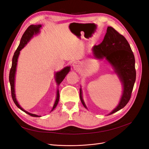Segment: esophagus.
<instances>
[{
  "label": "esophagus",
  "instance_id": "obj_1",
  "mask_svg": "<svg viewBox=\"0 0 149 149\" xmlns=\"http://www.w3.org/2000/svg\"><path fill=\"white\" fill-rule=\"evenodd\" d=\"M73 68L74 69H77L78 68V66H79V63L78 62H74L73 63Z\"/></svg>",
  "mask_w": 149,
  "mask_h": 149
}]
</instances>
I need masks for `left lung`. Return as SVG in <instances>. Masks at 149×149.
Masks as SVG:
<instances>
[{
  "instance_id": "8db88e82",
  "label": "left lung",
  "mask_w": 149,
  "mask_h": 149,
  "mask_svg": "<svg viewBox=\"0 0 149 149\" xmlns=\"http://www.w3.org/2000/svg\"><path fill=\"white\" fill-rule=\"evenodd\" d=\"M93 55L99 59H106L114 66L123 84V94L120 102L109 114L119 111L125 106L131 97V94L136 81V71L135 58L127 40L112 26H108L103 41L93 48ZM79 97L84 107L86 108L82 97L80 89Z\"/></svg>"
}]
</instances>
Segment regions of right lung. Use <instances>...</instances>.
Segmentation results:
<instances>
[{
	"label": "right lung",
	"instance_id": "right-lung-1",
	"mask_svg": "<svg viewBox=\"0 0 149 149\" xmlns=\"http://www.w3.org/2000/svg\"><path fill=\"white\" fill-rule=\"evenodd\" d=\"M42 25H30L29 27L27 28L25 30L24 33L23 34L20 40V42L19 47H18L17 49H16V51L14 53V55L13 56L12 58V67L10 70V73H9V81L10 84V89H11V95L12 100L15 104V105L19 108L22 111H23L25 112V113L28 114L29 115L33 116V117H39L38 116L33 114H31L28 112L27 111H25L24 109H22V108L20 106V105L18 104V102L17 101V100L15 98V89H14V82H15V71H16V66H17V59L18 57H19L20 51L21 49L23 48L25 45L29 42L30 38L33 37L34 34H37L40 30V28L41 27ZM70 70V68L69 66L65 67L64 69H63L61 71L57 72V73H55V78H56V81L58 84H60L62 81L65 78L66 75L68 73V72ZM59 98H60V94H59V91H57V94H56V99L55 104H54V106L53 107V109L52 111H53L55 108L56 107L58 102L59 101Z\"/></svg>",
	"mask_w": 149,
	"mask_h": 149
}]
</instances>
